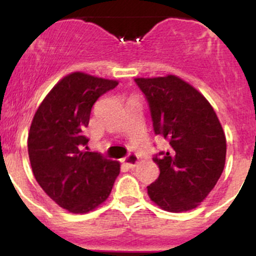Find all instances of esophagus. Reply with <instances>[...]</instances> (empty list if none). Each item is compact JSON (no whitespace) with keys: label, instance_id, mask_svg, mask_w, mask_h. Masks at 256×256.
<instances>
[{"label":"esophagus","instance_id":"obj_1","mask_svg":"<svg viewBox=\"0 0 256 256\" xmlns=\"http://www.w3.org/2000/svg\"><path fill=\"white\" fill-rule=\"evenodd\" d=\"M138 158H138V155L136 154V152H130V154H128V156L124 158V164L128 167L132 168V167H134L137 165Z\"/></svg>","mask_w":256,"mask_h":256}]
</instances>
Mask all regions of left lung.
<instances>
[{
    "instance_id": "left-lung-1",
    "label": "left lung",
    "mask_w": 256,
    "mask_h": 256,
    "mask_svg": "<svg viewBox=\"0 0 256 256\" xmlns=\"http://www.w3.org/2000/svg\"><path fill=\"white\" fill-rule=\"evenodd\" d=\"M148 101L155 134L170 142L154 155L160 168L148 195L162 210L196 208L212 192L225 166L226 138L213 107L176 76L134 79Z\"/></svg>"
}]
</instances>
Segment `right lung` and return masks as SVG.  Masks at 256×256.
I'll return each mask as SVG.
<instances>
[{"label": "right lung", "instance_id": "1", "mask_svg": "<svg viewBox=\"0 0 256 256\" xmlns=\"http://www.w3.org/2000/svg\"><path fill=\"white\" fill-rule=\"evenodd\" d=\"M116 80L82 72L66 76L34 114L28 158L34 178L52 201L72 213H86L107 200L120 172L118 161L86 152L91 108Z\"/></svg>", "mask_w": 256, "mask_h": 256}]
</instances>
